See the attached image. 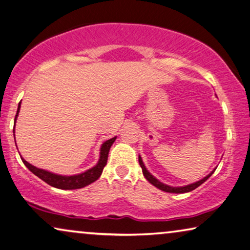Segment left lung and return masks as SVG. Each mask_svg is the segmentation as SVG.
I'll use <instances>...</instances> for the list:
<instances>
[{
    "mask_svg": "<svg viewBox=\"0 0 250 250\" xmlns=\"http://www.w3.org/2000/svg\"><path fill=\"white\" fill-rule=\"evenodd\" d=\"M139 165H140L141 168H143L144 176L146 177V180L149 182V183L152 184L154 186H156V188H157L162 189V191H164V192L176 193V194H180V193H188V192H191V191H193V189H195L196 188H199V186H200L201 184H203L204 182H206V181L208 180V178L210 177L211 175L214 173L215 168H217V167H215V168H214L213 170H212V172H211L210 174H208L206 177H203L202 180H200V181H197V182H194V183H191V184L184 185V186H170V185L164 184L163 182L157 180V178H156V177L154 176V175H152L150 172H149V170L146 168V166H145V164H144V162H143V159H141L140 155H139Z\"/></svg>",
    "mask_w": 250,
    "mask_h": 250,
    "instance_id": "left-lung-1",
    "label": "left lung"
}]
</instances>
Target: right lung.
<instances>
[{
  "label": "right lung",
  "mask_w": 250,
  "mask_h": 250,
  "mask_svg": "<svg viewBox=\"0 0 250 250\" xmlns=\"http://www.w3.org/2000/svg\"><path fill=\"white\" fill-rule=\"evenodd\" d=\"M20 107H21V102L19 103L18 105V111L16 114V119H14V128H16V122H17V118L19 115V112H20ZM14 128H13V136H14ZM117 139V137L111 138V139L104 141V143L101 145V148H100V157L98 164L95 166H93L92 168H89L85 172L81 173V174H75V175H59V174H55L51 173L49 170H44L42 168H38V167L31 165V164L28 163L25 159L21 157L22 162L27 168L30 170V172L33 173L36 176H38L40 180H42L43 182H46L47 184H49L50 186L56 188H61V189H76V188H82L84 186H87L89 184H92L93 182H95L98 178L101 176V174L103 172V168L106 165L107 162V156H109V151L110 148L112 146V144Z\"/></svg>",
  "instance_id": "obj_1"
}]
</instances>
